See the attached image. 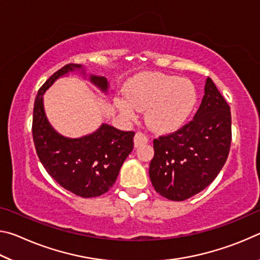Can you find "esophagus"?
Listing matches in <instances>:
<instances>
[{
	"mask_svg": "<svg viewBox=\"0 0 260 260\" xmlns=\"http://www.w3.org/2000/svg\"><path fill=\"white\" fill-rule=\"evenodd\" d=\"M148 136L146 134L142 133V132H138L134 136V146L138 148L140 146H142V144L148 143Z\"/></svg>",
	"mask_w": 260,
	"mask_h": 260,
	"instance_id": "1",
	"label": "esophagus"
}]
</instances>
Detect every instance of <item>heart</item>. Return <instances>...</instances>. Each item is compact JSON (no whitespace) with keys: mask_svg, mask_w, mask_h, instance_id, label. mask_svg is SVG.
I'll use <instances>...</instances> for the list:
<instances>
[{"mask_svg":"<svg viewBox=\"0 0 260 260\" xmlns=\"http://www.w3.org/2000/svg\"><path fill=\"white\" fill-rule=\"evenodd\" d=\"M197 101L190 81L161 73L139 77L127 90V100L117 104L126 117H134L136 110H146V119L152 129L170 132L187 120Z\"/></svg>","mask_w":260,"mask_h":260,"instance_id":"b5f03b06","label":"heart"}]
</instances>
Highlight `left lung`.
<instances>
[{
  "instance_id": "left-lung-1",
  "label": "left lung",
  "mask_w": 260,
  "mask_h": 260,
  "mask_svg": "<svg viewBox=\"0 0 260 260\" xmlns=\"http://www.w3.org/2000/svg\"><path fill=\"white\" fill-rule=\"evenodd\" d=\"M195 117L173 133L153 140L149 177L155 190L171 201H184L217 178L232 142L231 108L211 78Z\"/></svg>"
}]
</instances>
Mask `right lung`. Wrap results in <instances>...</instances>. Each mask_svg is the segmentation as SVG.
Wrapping results in <instances>:
<instances>
[{"instance_id": "add662e5", "label": "right lung", "mask_w": 260, "mask_h": 260, "mask_svg": "<svg viewBox=\"0 0 260 260\" xmlns=\"http://www.w3.org/2000/svg\"><path fill=\"white\" fill-rule=\"evenodd\" d=\"M80 69V64L65 65L39 89L33 109L32 134L39 159L50 177L67 190L89 199L103 195L116 182L122 162L134 148L135 133L103 124L89 135L70 139L52 128L43 109V94L59 77ZM89 79L101 90H108L104 77L90 76Z\"/></svg>"}]
</instances>
